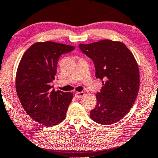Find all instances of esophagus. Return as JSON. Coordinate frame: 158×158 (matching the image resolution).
Instances as JSON below:
<instances>
[{
  "mask_svg": "<svg viewBox=\"0 0 158 158\" xmlns=\"http://www.w3.org/2000/svg\"><path fill=\"white\" fill-rule=\"evenodd\" d=\"M84 95H85V93L83 92V91H81V92H77L75 94V96L77 98H82Z\"/></svg>",
  "mask_w": 158,
  "mask_h": 158,
  "instance_id": "obj_1",
  "label": "esophagus"
}]
</instances>
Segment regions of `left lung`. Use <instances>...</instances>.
Returning a JSON list of instances; mask_svg holds the SVG:
<instances>
[{
	"label": "left lung",
	"mask_w": 158,
	"mask_h": 158,
	"mask_svg": "<svg viewBox=\"0 0 158 158\" xmlns=\"http://www.w3.org/2000/svg\"><path fill=\"white\" fill-rule=\"evenodd\" d=\"M79 47L93 60L96 77L103 85L91 118L105 125L117 123L129 112L139 92V71L133 54L124 44L110 40Z\"/></svg>",
	"instance_id": "left-lung-1"
}]
</instances>
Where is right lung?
<instances>
[{"label": "right lung", "instance_id": "right-lung-1", "mask_svg": "<svg viewBox=\"0 0 158 158\" xmlns=\"http://www.w3.org/2000/svg\"><path fill=\"white\" fill-rule=\"evenodd\" d=\"M74 46L53 42H37L22 56L16 74V91L25 111L44 126L63 120L73 95L55 91L50 83L55 79L58 58Z\"/></svg>", "mask_w": 158, "mask_h": 158}]
</instances>
